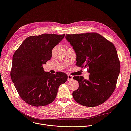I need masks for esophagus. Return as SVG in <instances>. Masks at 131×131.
<instances>
[{"mask_svg":"<svg viewBox=\"0 0 131 131\" xmlns=\"http://www.w3.org/2000/svg\"><path fill=\"white\" fill-rule=\"evenodd\" d=\"M73 78V77L72 76H71V75H68V81L72 80Z\"/></svg>","mask_w":131,"mask_h":131,"instance_id":"34e87169","label":"esophagus"}]
</instances>
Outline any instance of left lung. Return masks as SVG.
<instances>
[{
  "label": "left lung",
  "mask_w": 131,
  "mask_h": 131,
  "mask_svg": "<svg viewBox=\"0 0 131 131\" xmlns=\"http://www.w3.org/2000/svg\"><path fill=\"white\" fill-rule=\"evenodd\" d=\"M77 54L76 65L89 67L88 80L75 76L79 86L73 92L74 100L86 107L97 106L105 102L116 88L120 62L114 45L100 34L86 33L66 34Z\"/></svg>",
  "instance_id": "obj_1"
}]
</instances>
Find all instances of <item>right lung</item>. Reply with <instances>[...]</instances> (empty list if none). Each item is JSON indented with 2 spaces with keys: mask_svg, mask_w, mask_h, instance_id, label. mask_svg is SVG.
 I'll return each mask as SVG.
<instances>
[{
  "mask_svg": "<svg viewBox=\"0 0 131 131\" xmlns=\"http://www.w3.org/2000/svg\"><path fill=\"white\" fill-rule=\"evenodd\" d=\"M65 35L45 33L30 36L14 54L11 79L20 97L27 104L36 107L51 104L59 86L66 82L65 73L51 74L45 72L42 66L50 60L53 47Z\"/></svg>",
  "mask_w": 131,
  "mask_h": 131,
  "instance_id": "add662e5",
  "label": "right lung"
}]
</instances>
